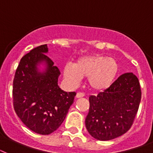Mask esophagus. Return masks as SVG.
Here are the masks:
<instances>
[{"label":"esophagus","instance_id":"esophagus-1","mask_svg":"<svg viewBox=\"0 0 153 153\" xmlns=\"http://www.w3.org/2000/svg\"><path fill=\"white\" fill-rule=\"evenodd\" d=\"M76 98H82V97H84V94L82 93H77L76 94Z\"/></svg>","mask_w":153,"mask_h":153}]
</instances>
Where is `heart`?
I'll return each instance as SVG.
<instances>
[{
  "instance_id": "1",
  "label": "heart",
  "mask_w": 153,
  "mask_h": 153,
  "mask_svg": "<svg viewBox=\"0 0 153 153\" xmlns=\"http://www.w3.org/2000/svg\"><path fill=\"white\" fill-rule=\"evenodd\" d=\"M120 67L115 59L103 55H84L79 57L74 64L67 63L62 70L65 80L71 86H77L82 78L91 91L102 92L114 83L119 74Z\"/></svg>"
}]
</instances>
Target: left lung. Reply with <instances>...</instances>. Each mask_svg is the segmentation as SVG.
<instances>
[{
    "mask_svg": "<svg viewBox=\"0 0 153 153\" xmlns=\"http://www.w3.org/2000/svg\"><path fill=\"white\" fill-rule=\"evenodd\" d=\"M141 98L140 82L132 72L125 73L109 89L89 98L85 120L89 133L98 140H113L132 126Z\"/></svg>",
    "mask_w": 153,
    "mask_h": 153,
    "instance_id": "1",
    "label": "left lung"
}]
</instances>
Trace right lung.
I'll use <instances>...</instances> for the list:
<instances>
[{
	"instance_id": "1",
	"label": "right lung",
	"mask_w": 153,
	"mask_h": 153,
	"mask_svg": "<svg viewBox=\"0 0 153 153\" xmlns=\"http://www.w3.org/2000/svg\"><path fill=\"white\" fill-rule=\"evenodd\" d=\"M48 53V45L44 44L26 54L13 80L16 114L27 128L41 135H48L61 126L76 95L59 88V70Z\"/></svg>"
}]
</instances>
